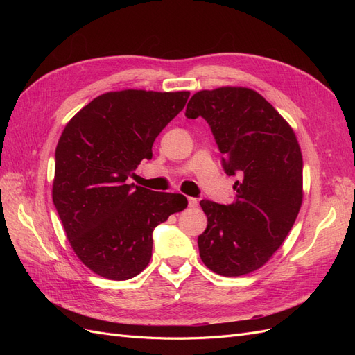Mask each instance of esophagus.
Returning <instances> with one entry per match:
<instances>
[{
	"label": "esophagus",
	"mask_w": 355,
	"mask_h": 355,
	"mask_svg": "<svg viewBox=\"0 0 355 355\" xmlns=\"http://www.w3.org/2000/svg\"><path fill=\"white\" fill-rule=\"evenodd\" d=\"M197 206H198V201H197V198L188 197V207H197Z\"/></svg>",
	"instance_id": "obj_1"
}]
</instances>
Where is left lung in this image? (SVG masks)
<instances>
[{"label":"left lung","instance_id":"obj_1","mask_svg":"<svg viewBox=\"0 0 355 355\" xmlns=\"http://www.w3.org/2000/svg\"><path fill=\"white\" fill-rule=\"evenodd\" d=\"M185 115L207 121L225 173L237 176L234 202L200 201L207 216L198 235L201 261L223 277L256 271L283 244L302 204L304 161L295 132L270 102L245 87L201 90Z\"/></svg>","mask_w":355,"mask_h":355}]
</instances>
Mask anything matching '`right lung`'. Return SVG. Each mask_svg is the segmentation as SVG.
Returning <instances> with one entry per match:
<instances>
[{"instance_id":"add662e5","label":"right lung","mask_w":355,"mask_h":355,"mask_svg":"<svg viewBox=\"0 0 355 355\" xmlns=\"http://www.w3.org/2000/svg\"><path fill=\"white\" fill-rule=\"evenodd\" d=\"M189 92H110L72 116L55 154L53 202L80 261L101 277L128 280L153 256V232L187 197L128 185L153 158L161 130L184 110Z\"/></svg>"}]
</instances>
